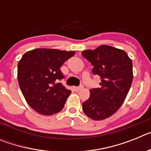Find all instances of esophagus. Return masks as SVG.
Returning <instances> with one entry per match:
<instances>
[{
	"instance_id": "obj_1",
	"label": "esophagus",
	"mask_w": 151,
	"mask_h": 151,
	"mask_svg": "<svg viewBox=\"0 0 151 151\" xmlns=\"http://www.w3.org/2000/svg\"><path fill=\"white\" fill-rule=\"evenodd\" d=\"M82 88H83V86H80V87H74L73 88H74V90L76 91H78L81 90Z\"/></svg>"
}]
</instances>
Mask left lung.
<instances>
[{
    "instance_id": "obj_1",
    "label": "left lung",
    "mask_w": 151,
    "mask_h": 151,
    "mask_svg": "<svg viewBox=\"0 0 151 151\" xmlns=\"http://www.w3.org/2000/svg\"><path fill=\"white\" fill-rule=\"evenodd\" d=\"M93 65L92 73L101 77L97 88L90 89V97L82 103V110L93 120H103L119 109L133 80L132 61L123 50L101 45L82 52Z\"/></svg>"
}]
</instances>
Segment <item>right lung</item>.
<instances>
[{
  "label": "right lung",
  "instance_id": "1",
  "mask_svg": "<svg viewBox=\"0 0 151 151\" xmlns=\"http://www.w3.org/2000/svg\"><path fill=\"white\" fill-rule=\"evenodd\" d=\"M74 50L37 48L23 54L18 63L17 78L28 104L41 115L51 116L63 108L71 93L58 81L60 68L74 56Z\"/></svg>",
  "mask_w": 151,
  "mask_h": 151
}]
</instances>
